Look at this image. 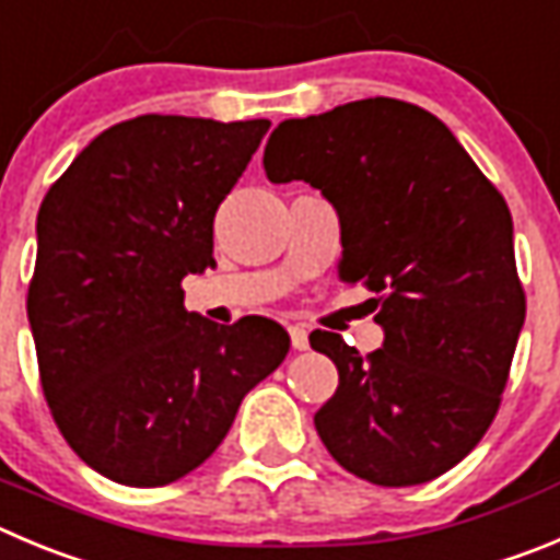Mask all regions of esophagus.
<instances>
[{"label": "esophagus", "mask_w": 560, "mask_h": 560, "mask_svg": "<svg viewBox=\"0 0 560 560\" xmlns=\"http://www.w3.org/2000/svg\"><path fill=\"white\" fill-rule=\"evenodd\" d=\"M290 339L295 351H306L310 348V331L304 326H290Z\"/></svg>", "instance_id": "obj_1"}]
</instances>
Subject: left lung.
<instances>
[{
	"label": "left lung",
	"mask_w": 560,
	"mask_h": 560,
	"mask_svg": "<svg viewBox=\"0 0 560 560\" xmlns=\"http://www.w3.org/2000/svg\"><path fill=\"white\" fill-rule=\"evenodd\" d=\"M262 162L337 209L339 279L378 295L368 359L310 334L339 373L315 415L323 445L370 483L439 478L492 425L525 323L509 203L436 115L398 98L287 118Z\"/></svg>",
	"instance_id": "left-lung-1"
}]
</instances>
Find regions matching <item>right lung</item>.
Returning a JSON list of instances; mask_svg holds the SVG:
<instances>
[{
	"label": "right lung",
	"mask_w": 560,
	"mask_h": 560,
	"mask_svg": "<svg viewBox=\"0 0 560 560\" xmlns=\"http://www.w3.org/2000/svg\"><path fill=\"white\" fill-rule=\"evenodd\" d=\"M268 129L138 115L93 138L40 203L27 298L40 386L71 451L115 483L192 472L290 351L279 323L218 326L182 290L215 265V212Z\"/></svg>",
	"instance_id": "obj_1"
}]
</instances>
